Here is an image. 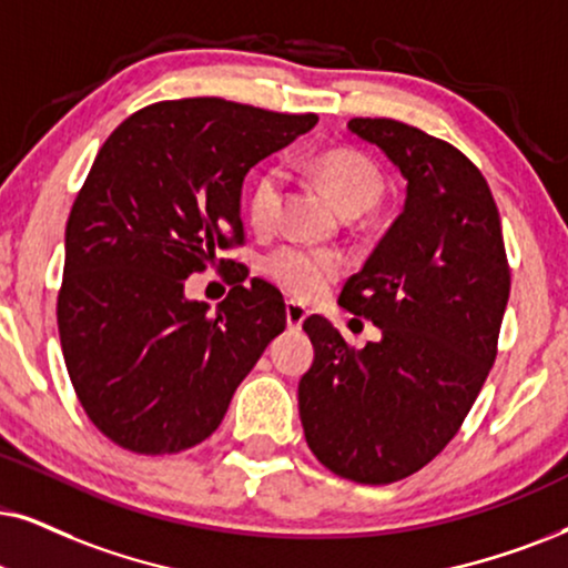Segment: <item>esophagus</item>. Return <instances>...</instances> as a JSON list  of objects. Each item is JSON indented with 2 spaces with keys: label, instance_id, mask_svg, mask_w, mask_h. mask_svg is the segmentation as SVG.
Listing matches in <instances>:
<instances>
[{
  "label": "esophagus",
  "instance_id": "34e87169",
  "mask_svg": "<svg viewBox=\"0 0 568 568\" xmlns=\"http://www.w3.org/2000/svg\"><path fill=\"white\" fill-rule=\"evenodd\" d=\"M306 317L308 312L301 304H296V301H288V304H285V325H288V329H301Z\"/></svg>",
  "mask_w": 568,
  "mask_h": 568
}]
</instances>
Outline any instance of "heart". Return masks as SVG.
Returning a JSON list of instances; mask_svg holds the SVG:
<instances>
[{"label": "heart", "instance_id": "heart-1", "mask_svg": "<svg viewBox=\"0 0 568 568\" xmlns=\"http://www.w3.org/2000/svg\"><path fill=\"white\" fill-rule=\"evenodd\" d=\"M327 196L346 217H358L369 212L383 196V178L372 164L354 152H325L308 164ZM285 170L267 168L254 178L246 193V214L251 225L267 231L277 222L283 204ZM343 260L333 251H314L301 246H283L267 256V275L283 291L296 298H314L341 277Z\"/></svg>", "mask_w": 568, "mask_h": 568}]
</instances>
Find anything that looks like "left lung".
<instances>
[{"instance_id":"left-lung-1","label":"left lung","mask_w":568,"mask_h":568,"mask_svg":"<svg viewBox=\"0 0 568 568\" xmlns=\"http://www.w3.org/2000/svg\"><path fill=\"white\" fill-rule=\"evenodd\" d=\"M348 131L406 178L404 212L337 298L383 335L351 348L325 317H308L314 362L298 414L329 471L387 485L433 462L477 400L511 270L493 193L458 149L387 118H354Z\"/></svg>"}]
</instances>
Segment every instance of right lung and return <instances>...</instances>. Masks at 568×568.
<instances>
[{"instance_id": "right-lung-1", "label": "right lung", "mask_w": 568, "mask_h": 568, "mask_svg": "<svg viewBox=\"0 0 568 568\" xmlns=\"http://www.w3.org/2000/svg\"><path fill=\"white\" fill-rule=\"evenodd\" d=\"M314 125L178 99L143 106L99 149L64 227L57 327L78 400L112 443L162 456L206 440L285 329L264 280L235 285L217 312L185 298V280L243 243L246 172Z\"/></svg>"}]
</instances>
